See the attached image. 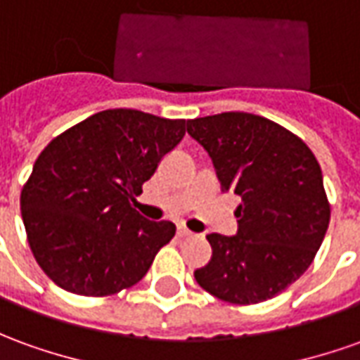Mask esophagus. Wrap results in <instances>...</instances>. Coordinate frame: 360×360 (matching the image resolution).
<instances>
[{"label": "esophagus", "instance_id": "esophagus-1", "mask_svg": "<svg viewBox=\"0 0 360 360\" xmlns=\"http://www.w3.org/2000/svg\"><path fill=\"white\" fill-rule=\"evenodd\" d=\"M177 233H179L181 238H188V236H193V232H191L188 228H185V226H179V228H177Z\"/></svg>", "mask_w": 360, "mask_h": 360}]
</instances>
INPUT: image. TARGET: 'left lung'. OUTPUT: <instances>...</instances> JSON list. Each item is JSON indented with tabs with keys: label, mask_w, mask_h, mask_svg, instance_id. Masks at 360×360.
I'll return each instance as SVG.
<instances>
[{
	"label": "left lung",
	"mask_w": 360,
	"mask_h": 360,
	"mask_svg": "<svg viewBox=\"0 0 360 360\" xmlns=\"http://www.w3.org/2000/svg\"><path fill=\"white\" fill-rule=\"evenodd\" d=\"M210 155L222 191L241 198L236 236L208 233V265L195 271L206 292L232 304H257L300 278L329 226L318 160L298 136L251 112L187 120Z\"/></svg>",
	"instance_id": "obj_1"
}]
</instances>
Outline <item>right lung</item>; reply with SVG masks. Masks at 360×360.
<instances>
[{
	"mask_svg": "<svg viewBox=\"0 0 360 360\" xmlns=\"http://www.w3.org/2000/svg\"><path fill=\"white\" fill-rule=\"evenodd\" d=\"M185 130V120L109 109L42 150L22 187L21 214L37 263L60 288L109 296L148 273L175 224L152 222L132 206Z\"/></svg>",
	"mask_w": 360,
	"mask_h": 360,
	"instance_id": "right-lung-1",
	"label": "right lung"
}]
</instances>
